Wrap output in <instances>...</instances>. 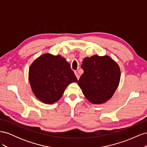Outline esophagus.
I'll list each match as a JSON object with an SVG mask.
<instances>
[{
    "mask_svg": "<svg viewBox=\"0 0 147 147\" xmlns=\"http://www.w3.org/2000/svg\"><path fill=\"white\" fill-rule=\"evenodd\" d=\"M75 76H76V77H77V78L78 80L79 78H80V76L78 75V73L77 72H75Z\"/></svg>",
    "mask_w": 147,
    "mask_h": 147,
    "instance_id": "obj_1",
    "label": "esophagus"
}]
</instances>
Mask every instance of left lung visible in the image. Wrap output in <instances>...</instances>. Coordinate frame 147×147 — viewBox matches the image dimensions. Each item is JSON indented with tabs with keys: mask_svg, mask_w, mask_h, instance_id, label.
<instances>
[{
	"mask_svg": "<svg viewBox=\"0 0 147 147\" xmlns=\"http://www.w3.org/2000/svg\"><path fill=\"white\" fill-rule=\"evenodd\" d=\"M81 67L84 72L78 81L83 94L93 104H102L113 96L119 85L121 71L109 56L97 55L84 57Z\"/></svg>",
	"mask_w": 147,
	"mask_h": 147,
	"instance_id": "8db88e82",
	"label": "left lung"
}]
</instances>
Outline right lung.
Returning a JSON list of instances; mask_svg holds the SVG:
<instances>
[{"mask_svg": "<svg viewBox=\"0 0 147 147\" xmlns=\"http://www.w3.org/2000/svg\"><path fill=\"white\" fill-rule=\"evenodd\" d=\"M29 81L40 101L53 104L61 99L69 84L78 80L64 57L45 53L30 65Z\"/></svg>", "mask_w": 147, "mask_h": 147, "instance_id": "add662e5", "label": "right lung"}]
</instances>
